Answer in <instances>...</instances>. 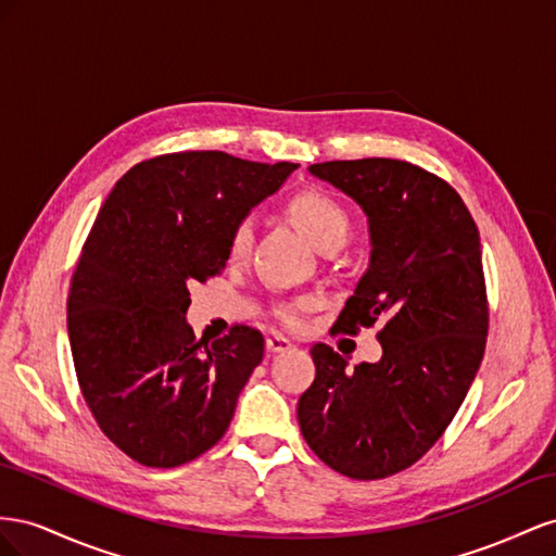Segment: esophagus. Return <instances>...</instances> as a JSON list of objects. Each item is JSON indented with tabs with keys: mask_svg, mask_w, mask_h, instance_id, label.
<instances>
[{
	"mask_svg": "<svg viewBox=\"0 0 556 556\" xmlns=\"http://www.w3.org/2000/svg\"><path fill=\"white\" fill-rule=\"evenodd\" d=\"M265 346H267V352L279 354V352H287V349H291L293 344H291V340H287L283 336H269L265 340Z\"/></svg>",
	"mask_w": 556,
	"mask_h": 556,
	"instance_id": "34e87169",
	"label": "esophagus"
}]
</instances>
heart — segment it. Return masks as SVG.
I'll return each mask as SVG.
<instances>
[{
    "instance_id": "obj_1",
    "label": "heart",
    "mask_w": 556,
    "mask_h": 556,
    "mask_svg": "<svg viewBox=\"0 0 556 556\" xmlns=\"http://www.w3.org/2000/svg\"><path fill=\"white\" fill-rule=\"evenodd\" d=\"M289 218L305 232L307 240L324 253L338 251L352 235V214L346 212L344 204L330 195L324 188H303L283 204ZM253 244V224L249 218L237 220L235 228L228 237V256L230 261H244L249 256ZM307 307V303H295L283 307L279 316L287 324L295 326L300 321V314Z\"/></svg>"
}]
</instances>
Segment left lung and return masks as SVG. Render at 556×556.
<instances>
[{"mask_svg": "<svg viewBox=\"0 0 556 556\" xmlns=\"http://www.w3.org/2000/svg\"><path fill=\"white\" fill-rule=\"evenodd\" d=\"M366 212L370 265L336 330L379 324L382 358L346 370L314 344L316 377L298 401L312 452L352 480H382L435 445L484 356L489 309L478 226L435 174L391 157L309 165Z\"/></svg>", "mask_w": 556, "mask_h": 556, "instance_id": "left-lung-1", "label": "left lung"}]
</instances>
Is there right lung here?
<instances>
[{"mask_svg": "<svg viewBox=\"0 0 556 556\" xmlns=\"http://www.w3.org/2000/svg\"><path fill=\"white\" fill-rule=\"evenodd\" d=\"M298 167L167 153L123 174L102 204L72 277L67 330L94 421L137 464L177 468L228 431L265 340L249 326L195 340L188 289L220 275L237 220Z\"/></svg>", "mask_w": 556, "mask_h": 556, "instance_id": "right-lung-1", "label": "right lung"}]
</instances>
